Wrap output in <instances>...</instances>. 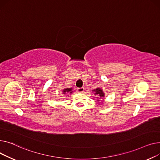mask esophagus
<instances>
[{
  "label": "esophagus",
  "instance_id": "esophagus-1",
  "mask_svg": "<svg viewBox=\"0 0 160 160\" xmlns=\"http://www.w3.org/2000/svg\"><path fill=\"white\" fill-rule=\"evenodd\" d=\"M84 90V88L83 87H81V88H77V91L79 92V93H82Z\"/></svg>",
  "mask_w": 160,
  "mask_h": 160
}]
</instances>
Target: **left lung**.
<instances>
[{
	"mask_svg": "<svg viewBox=\"0 0 160 160\" xmlns=\"http://www.w3.org/2000/svg\"><path fill=\"white\" fill-rule=\"evenodd\" d=\"M92 92H93V93H94V95L96 96V97L98 98L97 101L99 102V105H103V101H102L101 103H100L101 102H99L100 101V99H102L103 98L105 97V93H104V92H103L102 89H101V88L98 87V88H96L94 90H93Z\"/></svg>",
	"mask_w": 160,
	"mask_h": 160,
	"instance_id": "8db88e82",
	"label": "left lung"
}]
</instances>
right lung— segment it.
Returning a JSON list of instances; mask_svg holds the SVG:
<instances>
[{
    "instance_id": "1",
    "label": "right lung",
    "mask_w": 160,
    "mask_h": 160,
    "mask_svg": "<svg viewBox=\"0 0 160 160\" xmlns=\"http://www.w3.org/2000/svg\"><path fill=\"white\" fill-rule=\"evenodd\" d=\"M72 88H64L62 90V94H65V95H67V94H71V93H73V91H72Z\"/></svg>"
}]
</instances>
